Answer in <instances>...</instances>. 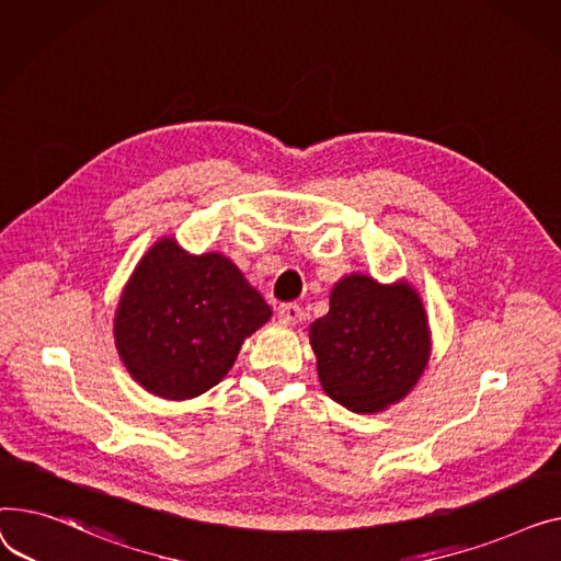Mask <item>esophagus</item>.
I'll return each mask as SVG.
<instances>
[{
  "label": "esophagus",
  "mask_w": 561,
  "mask_h": 561,
  "mask_svg": "<svg viewBox=\"0 0 561 561\" xmlns=\"http://www.w3.org/2000/svg\"><path fill=\"white\" fill-rule=\"evenodd\" d=\"M278 317H280V321H283V323L296 325V323H301V319H304V310H301V306L289 304V306H283V308L278 310Z\"/></svg>",
  "instance_id": "34e87169"
}]
</instances>
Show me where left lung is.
Returning a JSON list of instances; mask_svg holds the SVG:
<instances>
[{
  "instance_id": "8db88e82",
  "label": "left lung",
  "mask_w": 561,
  "mask_h": 561,
  "mask_svg": "<svg viewBox=\"0 0 561 561\" xmlns=\"http://www.w3.org/2000/svg\"><path fill=\"white\" fill-rule=\"evenodd\" d=\"M323 391L357 414L403 401L421 380L433 342L421 294L348 274L331 289V310L310 325Z\"/></svg>"
}]
</instances>
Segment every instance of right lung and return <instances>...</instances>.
<instances>
[{
  "instance_id": "1",
  "label": "right lung",
  "mask_w": 561,
  "mask_h": 561,
  "mask_svg": "<svg viewBox=\"0 0 561 561\" xmlns=\"http://www.w3.org/2000/svg\"><path fill=\"white\" fill-rule=\"evenodd\" d=\"M272 308L230 257L158 240L126 280L113 335L126 371L153 397L187 401L215 387Z\"/></svg>"
}]
</instances>
